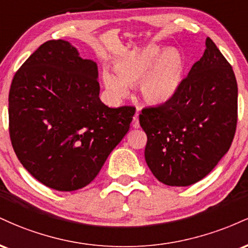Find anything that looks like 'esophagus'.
<instances>
[{"label":"esophagus","mask_w":248,"mask_h":248,"mask_svg":"<svg viewBox=\"0 0 248 248\" xmlns=\"http://www.w3.org/2000/svg\"><path fill=\"white\" fill-rule=\"evenodd\" d=\"M132 124H133V127L134 128H139V127H140V122H139V110L135 113V115H134Z\"/></svg>","instance_id":"34e87169"}]
</instances>
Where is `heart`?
I'll list each match as a JSON object with an SVG mask.
<instances>
[{
    "mask_svg": "<svg viewBox=\"0 0 248 248\" xmlns=\"http://www.w3.org/2000/svg\"><path fill=\"white\" fill-rule=\"evenodd\" d=\"M186 62L176 49L152 45L121 59L115 72L105 69L102 82L110 100L118 102L129 93V85L138 84L140 94L153 105L166 104L177 93L183 81Z\"/></svg>",
    "mask_w": 248,
    "mask_h": 248,
    "instance_id": "1",
    "label": "heart"
}]
</instances>
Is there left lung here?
Returning <instances> with one entry per match:
<instances>
[{"instance_id":"obj_1","label":"left lung","mask_w":248,"mask_h":248,"mask_svg":"<svg viewBox=\"0 0 248 248\" xmlns=\"http://www.w3.org/2000/svg\"><path fill=\"white\" fill-rule=\"evenodd\" d=\"M175 95L147 107L140 124L147 134L146 162L166 186H187L212 171L229 152L238 116V86L229 62L207 37Z\"/></svg>"}]
</instances>
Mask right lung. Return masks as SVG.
Here are the masks:
<instances>
[{"label":"right lung","instance_id":"1","mask_svg":"<svg viewBox=\"0 0 248 248\" xmlns=\"http://www.w3.org/2000/svg\"><path fill=\"white\" fill-rule=\"evenodd\" d=\"M98 65L70 42L47 41L19 67L9 92L16 156L44 186L75 191L96 177L129 130L135 108L99 98Z\"/></svg>","mask_w":248,"mask_h":248}]
</instances>
